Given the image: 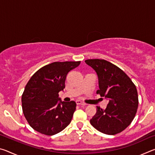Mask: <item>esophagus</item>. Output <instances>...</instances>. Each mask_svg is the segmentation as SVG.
<instances>
[{
  "label": "esophagus",
  "instance_id": "1",
  "mask_svg": "<svg viewBox=\"0 0 155 155\" xmlns=\"http://www.w3.org/2000/svg\"><path fill=\"white\" fill-rule=\"evenodd\" d=\"M76 103H77V104H79V105H85V103H83L82 101H79V100H78V101H76Z\"/></svg>",
  "mask_w": 155,
  "mask_h": 155
}]
</instances>
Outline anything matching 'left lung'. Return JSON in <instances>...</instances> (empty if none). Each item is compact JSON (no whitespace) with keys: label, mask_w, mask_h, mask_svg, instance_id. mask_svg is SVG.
<instances>
[{"label":"left lung","mask_w":155,"mask_h":155,"mask_svg":"<svg viewBox=\"0 0 155 155\" xmlns=\"http://www.w3.org/2000/svg\"><path fill=\"white\" fill-rule=\"evenodd\" d=\"M85 62L98 76L99 90L96 93L109 101L105 109L97 106L91 124L107 135L122 132L137 112L138 95L135 85L124 71L106 60L87 59Z\"/></svg>","instance_id":"1"}]
</instances>
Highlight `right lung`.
I'll return each mask as SVG.
<instances>
[{"instance_id": "right-lung-1", "label": "right lung", "mask_w": 155, "mask_h": 155, "mask_svg": "<svg viewBox=\"0 0 155 155\" xmlns=\"http://www.w3.org/2000/svg\"><path fill=\"white\" fill-rule=\"evenodd\" d=\"M81 61L53 62L38 70L28 81L22 96L23 114L34 130L46 135L61 132L71 122L77 104L62 101L68 73Z\"/></svg>"}]
</instances>
